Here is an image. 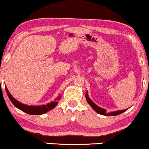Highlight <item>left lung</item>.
Here are the masks:
<instances>
[{"mask_svg": "<svg viewBox=\"0 0 149 149\" xmlns=\"http://www.w3.org/2000/svg\"><path fill=\"white\" fill-rule=\"evenodd\" d=\"M85 97H86V100L87 101L88 103L90 104V106L92 107V108L95 110V111L97 112V113L102 114V115H104V116H116V115H118L121 113H124L125 111H127V110H120V111H114V112H111V113H107V110L104 109L102 108H100L98 106H97V104L94 103V102L91 100L90 98L88 97V92H86V95H85Z\"/></svg>", "mask_w": 149, "mask_h": 149, "instance_id": "1", "label": "left lung"}]
</instances>
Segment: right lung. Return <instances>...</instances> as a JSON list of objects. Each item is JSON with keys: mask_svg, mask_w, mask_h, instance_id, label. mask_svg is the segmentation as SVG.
Wrapping results in <instances>:
<instances>
[{"mask_svg": "<svg viewBox=\"0 0 149 149\" xmlns=\"http://www.w3.org/2000/svg\"><path fill=\"white\" fill-rule=\"evenodd\" d=\"M6 93H7V95L9 98V99L10 100V101L12 102V103L15 105V107H17V109L21 110L22 111L24 112L29 114H31V115H39V114H45L49 111H51V109H54L55 107L59 100H60L61 96V95L58 96V97L54 99V101L50 102V103H48L45 105H38V106H29L27 104H22L19 101H18L17 100H16L15 98H14L11 94L9 93L8 88L5 87Z\"/></svg>", "mask_w": 149, "mask_h": 149, "instance_id": "1", "label": "right lung"}]
</instances>
